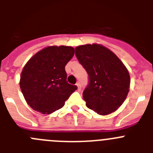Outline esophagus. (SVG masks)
Wrapping results in <instances>:
<instances>
[{
	"instance_id": "1",
	"label": "esophagus",
	"mask_w": 153,
	"mask_h": 153,
	"mask_svg": "<svg viewBox=\"0 0 153 153\" xmlns=\"http://www.w3.org/2000/svg\"><path fill=\"white\" fill-rule=\"evenodd\" d=\"M76 86H77L78 90H81V84H80V83H79V82H78V83H76Z\"/></svg>"
}]
</instances>
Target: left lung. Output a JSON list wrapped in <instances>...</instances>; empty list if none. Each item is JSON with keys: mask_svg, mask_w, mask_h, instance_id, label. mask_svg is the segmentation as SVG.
I'll return each mask as SVG.
<instances>
[{"mask_svg": "<svg viewBox=\"0 0 153 153\" xmlns=\"http://www.w3.org/2000/svg\"><path fill=\"white\" fill-rule=\"evenodd\" d=\"M75 54L88 74L83 98L89 109L100 115L116 111L126 99L130 77L123 62L99 44L76 47Z\"/></svg>", "mask_w": 153, "mask_h": 153, "instance_id": "obj_1", "label": "left lung"}]
</instances>
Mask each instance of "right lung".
<instances>
[{"mask_svg": "<svg viewBox=\"0 0 153 153\" xmlns=\"http://www.w3.org/2000/svg\"><path fill=\"white\" fill-rule=\"evenodd\" d=\"M67 46L46 47L30 59L22 70L20 86L33 109L50 114L63 107L65 101L77 90L67 83L65 66L74 55Z\"/></svg>", "mask_w": 153, "mask_h": 153, "instance_id": "right-lung-1", "label": "right lung"}]
</instances>
